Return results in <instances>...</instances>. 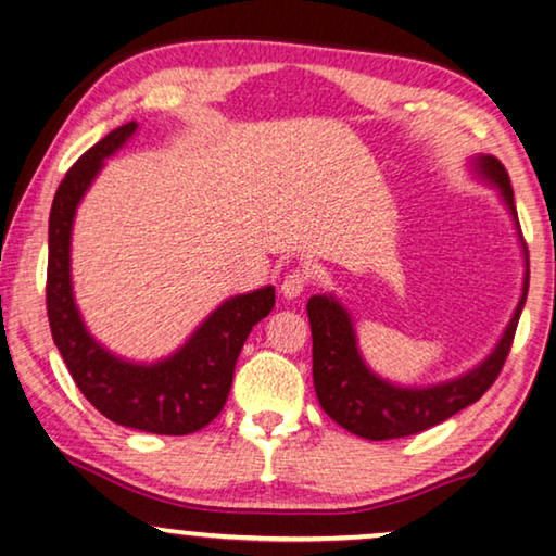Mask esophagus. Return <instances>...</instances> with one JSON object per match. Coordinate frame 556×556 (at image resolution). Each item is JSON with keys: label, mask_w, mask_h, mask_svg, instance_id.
<instances>
[{"label": "esophagus", "mask_w": 556, "mask_h": 556, "mask_svg": "<svg viewBox=\"0 0 556 556\" xmlns=\"http://www.w3.org/2000/svg\"><path fill=\"white\" fill-rule=\"evenodd\" d=\"M307 281H309L307 271H304V269H292L285 279H281V294H285L287 300H294V296H300L304 292Z\"/></svg>", "instance_id": "34e87169"}]
</instances>
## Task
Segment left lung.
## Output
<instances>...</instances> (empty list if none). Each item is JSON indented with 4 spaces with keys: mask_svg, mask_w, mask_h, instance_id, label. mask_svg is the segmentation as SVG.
<instances>
[{
    "mask_svg": "<svg viewBox=\"0 0 556 556\" xmlns=\"http://www.w3.org/2000/svg\"><path fill=\"white\" fill-rule=\"evenodd\" d=\"M473 170L483 181L496 186L514 224L519 226L511 181L502 161L494 155H476ZM523 262H527V271H523L521 300L516 304L498 345L473 370L428 388H403L375 375L357 350L350 312L332 294L309 296L307 317L312 327V378H315L317 401L323 410L350 433L367 438V441H388V438L426 431V428L438 426L441 420L456 416L458 410L479 401L494 386L506 357H509L516 325H519L529 292L527 247H523Z\"/></svg>",
    "mask_w": 556,
    "mask_h": 556,
    "instance_id": "obj_1",
    "label": "left lung"
}]
</instances>
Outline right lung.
I'll return each instance as SVG.
<instances>
[{
	"label": "right lung",
	"mask_w": 556,
	"mask_h": 556,
	"mask_svg": "<svg viewBox=\"0 0 556 556\" xmlns=\"http://www.w3.org/2000/svg\"><path fill=\"white\" fill-rule=\"evenodd\" d=\"M138 130L130 121L98 140L62 178L50 211L47 317L52 340L80 393L108 420L159 435H189L208 426L229 397L233 367L252 327L275 307V287L237 294L211 312L170 357L130 363L92 338L77 312L70 279V239L77 203L103 161Z\"/></svg>",
	"instance_id": "obj_1"
}]
</instances>
